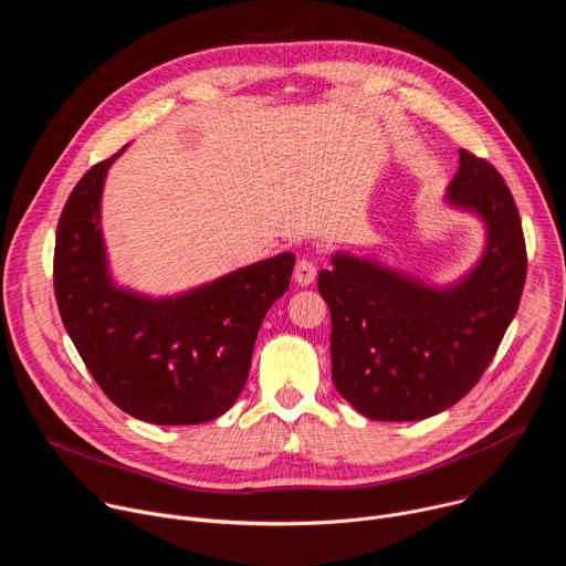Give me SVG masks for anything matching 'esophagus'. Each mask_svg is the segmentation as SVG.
Returning a JSON list of instances; mask_svg holds the SVG:
<instances>
[{"label":"esophagus","instance_id":"34e87169","mask_svg":"<svg viewBox=\"0 0 566 566\" xmlns=\"http://www.w3.org/2000/svg\"><path fill=\"white\" fill-rule=\"evenodd\" d=\"M315 273H317V266L311 258H300L297 264H295V271H293V277L300 286H308L313 280H315Z\"/></svg>","mask_w":566,"mask_h":566}]
</instances>
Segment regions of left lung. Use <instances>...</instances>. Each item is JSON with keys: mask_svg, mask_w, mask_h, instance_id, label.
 <instances>
[{"mask_svg": "<svg viewBox=\"0 0 566 566\" xmlns=\"http://www.w3.org/2000/svg\"><path fill=\"white\" fill-rule=\"evenodd\" d=\"M448 201L486 219L489 247L454 289L434 291L347 255L319 271L332 311V378L374 421H419L461 400L483 376L517 313L526 244L515 199L491 160L459 151Z\"/></svg>", "mask_w": 566, "mask_h": 566, "instance_id": "left-lung-1", "label": "left lung"}]
</instances>
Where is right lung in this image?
<instances>
[{
  "mask_svg": "<svg viewBox=\"0 0 566 566\" xmlns=\"http://www.w3.org/2000/svg\"><path fill=\"white\" fill-rule=\"evenodd\" d=\"M101 160L71 190L55 232L53 289L64 329L105 396L156 426L206 423L247 385L266 311L289 289L284 253L175 300L114 289L101 237Z\"/></svg>",
  "mask_w": 566,
  "mask_h": 566,
  "instance_id": "1",
  "label": "right lung"
}]
</instances>
